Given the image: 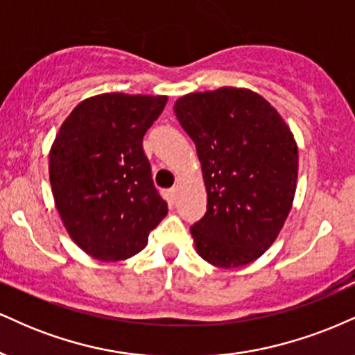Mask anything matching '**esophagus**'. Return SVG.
I'll return each mask as SVG.
<instances>
[{"mask_svg":"<svg viewBox=\"0 0 355 355\" xmlns=\"http://www.w3.org/2000/svg\"><path fill=\"white\" fill-rule=\"evenodd\" d=\"M179 194H181V187H179V186H174L173 189L169 191V196H171V199H173V201H178Z\"/></svg>","mask_w":355,"mask_h":355,"instance_id":"esophagus-1","label":"esophagus"}]
</instances>
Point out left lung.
Masks as SVG:
<instances>
[{
	"mask_svg": "<svg viewBox=\"0 0 355 355\" xmlns=\"http://www.w3.org/2000/svg\"><path fill=\"white\" fill-rule=\"evenodd\" d=\"M174 112L194 141L207 193L206 214L191 227L196 251L224 269L259 259L293 207V131L268 99L245 87L181 96Z\"/></svg>",
	"mask_w": 355,
	"mask_h": 355,
	"instance_id": "left-lung-1",
	"label": "left lung"
}]
</instances>
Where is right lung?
<instances>
[{
    "label": "right lung",
    "instance_id": "1",
    "mask_svg": "<svg viewBox=\"0 0 355 355\" xmlns=\"http://www.w3.org/2000/svg\"><path fill=\"white\" fill-rule=\"evenodd\" d=\"M168 96L104 93L71 111L49 151L56 209L74 244L98 261L143 251L168 214L157 194L143 137Z\"/></svg>",
    "mask_w": 355,
    "mask_h": 355
}]
</instances>
